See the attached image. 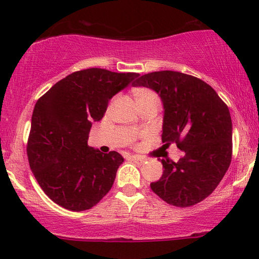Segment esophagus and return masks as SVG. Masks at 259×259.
I'll return each instance as SVG.
<instances>
[{
  "mask_svg": "<svg viewBox=\"0 0 259 259\" xmlns=\"http://www.w3.org/2000/svg\"><path fill=\"white\" fill-rule=\"evenodd\" d=\"M131 160L135 161L137 164H143L144 162H145V159H143V157H139V156H131Z\"/></svg>",
  "mask_w": 259,
  "mask_h": 259,
  "instance_id": "1",
  "label": "esophagus"
}]
</instances>
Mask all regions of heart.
Returning <instances> with one entry per match:
<instances>
[{"instance_id":"b5f03b06","label":"heart","mask_w":259,"mask_h":259,"mask_svg":"<svg viewBox=\"0 0 259 259\" xmlns=\"http://www.w3.org/2000/svg\"><path fill=\"white\" fill-rule=\"evenodd\" d=\"M135 98L138 102H142V100H145L147 98H157L156 94L151 89H147V88H139L135 91ZM159 99V98H157Z\"/></svg>"}]
</instances>
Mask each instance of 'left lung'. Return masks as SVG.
Wrapping results in <instances>:
<instances>
[{
  "label": "left lung",
  "mask_w": 259,
  "mask_h": 259,
  "mask_svg": "<svg viewBox=\"0 0 259 259\" xmlns=\"http://www.w3.org/2000/svg\"><path fill=\"white\" fill-rule=\"evenodd\" d=\"M134 87L151 88L164 107L162 143L176 144L184 156L162 159L163 174L151 183L155 194L175 207L203 201L216 190L232 160V120L227 105L200 78L174 71L144 74Z\"/></svg>",
  "instance_id": "left-lung-1"
}]
</instances>
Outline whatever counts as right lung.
Here are the masks:
<instances>
[{
	"label": "right lung",
	"instance_id": "obj_1",
	"mask_svg": "<svg viewBox=\"0 0 259 259\" xmlns=\"http://www.w3.org/2000/svg\"><path fill=\"white\" fill-rule=\"evenodd\" d=\"M88 68L69 74L35 104L27 156L43 192L65 209L93 208L113 186L121 154L88 145L93 122L103 119L108 100L138 77Z\"/></svg>",
	"mask_w": 259,
	"mask_h": 259
}]
</instances>
